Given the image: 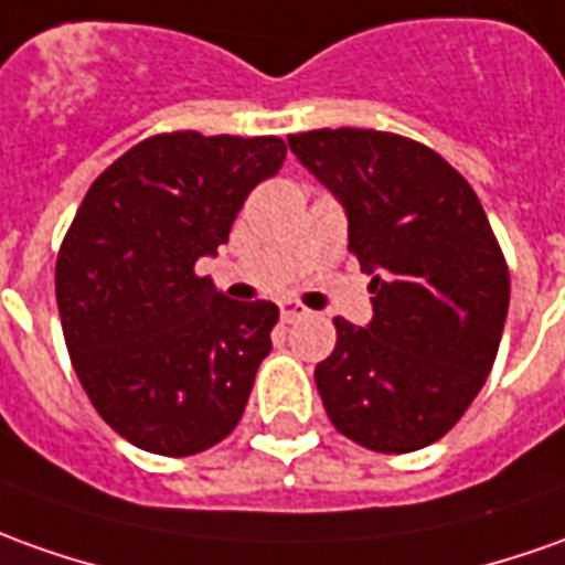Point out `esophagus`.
Segmentation results:
<instances>
[{"mask_svg":"<svg viewBox=\"0 0 565 565\" xmlns=\"http://www.w3.org/2000/svg\"><path fill=\"white\" fill-rule=\"evenodd\" d=\"M305 313H307V307L298 305V301H282V305H279V320H282V322L301 320Z\"/></svg>","mask_w":565,"mask_h":565,"instance_id":"obj_1","label":"esophagus"}]
</instances>
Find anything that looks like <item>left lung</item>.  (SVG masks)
<instances>
[{
	"mask_svg": "<svg viewBox=\"0 0 565 565\" xmlns=\"http://www.w3.org/2000/svg\"><path fill=\"white\" fill-rule=\"evenodd\" d=\"M289 147L348 212V248L372 274L375 317H334L317 365L329 422L372 452L452 430L495 363L511 274L473 186L430 147L375 128H317Z\"/></svg>",
	"mask_w": 565,
	"mask_h": 565,
	"instance_id": "8db88e82",
	"label": "left lung"
}]
</instances>
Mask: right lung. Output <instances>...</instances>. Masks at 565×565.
<instances>
[{
	"instance_id": "obj_1",
	"label": "right lung",
	"mask_w": 565,
	"mask_h": 565,
	"mask_svg": "<svg viewBox=\"0 0 565 565\" xmlns=\"http://www.w3.org/2000/svg\"><path fill=\"white\" fill-rule=\"evenodd\" d=\"M282 159L274 135H153L97 174L70 224L54 267L70 360L143 452H205L243 418L279 310L231 301L193 267Z\"/></svg>"
}]
</instances>
